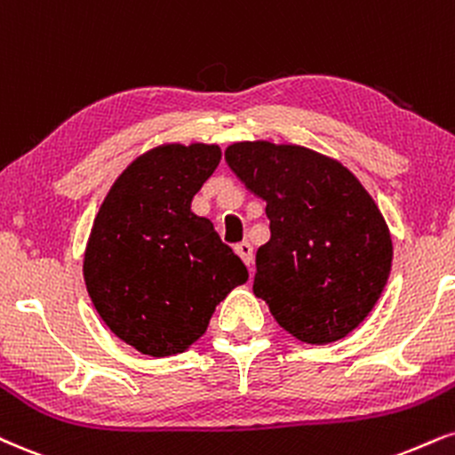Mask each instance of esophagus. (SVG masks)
<instances>
[{
    "mask_svg": "<svg viewBox=\"0 0 455 455\" xmlns=\"http://www.w3.org/2000/svg\"><path fill=\"white\" fill-rule=\"evenodd\" d=\"M235 251L239 254V259L245 262V267L251 271V262H254V250H251V245L248 242H242L235 245Z\"/></svg>",
    "mask_w": 455,
    "mask_h": 455,
    "instance_id": "obj_1",
    "label": "esophagus"
}]
</instances>
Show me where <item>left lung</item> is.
<instances>
[{
    "label": "left lung",
    "mask_w": 455,
    "mask_h": 455,
    "mask_svg": "<svg viewBox=\"0 0 455 455\" xmlns=\"http://www.w3.org/2000/svg\"><path fill=\"white\" fill-rule=\"evenodd\" d=\"M224 158L267 204L271 239L256 251V297L299 341L349 335L392 267L390 231L364 186L335 158L294 144L237 141Z\"/></svg>",
    "instance_id": "left-lung-1"
}]
</instances>
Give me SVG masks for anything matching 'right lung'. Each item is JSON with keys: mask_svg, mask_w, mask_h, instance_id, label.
Masks as SVG:
<instances>
[{"mask_svg": "<svg viewBox=\"0 0 455 455\" xmlns=\"http://www.w3.org/2000/svg\"><path fill=\"white\" fill-rule=\"evenodd\" d=\"M216 144H163L118 175L92 222L84 282L109 331L146 355L182 354L248 269L193 196L216 172Z\"/></svg>", "mask_w": 455, "mask_h": 455, "instance_id": "right-lung-1", "label": "right lung"}]
</instances>
